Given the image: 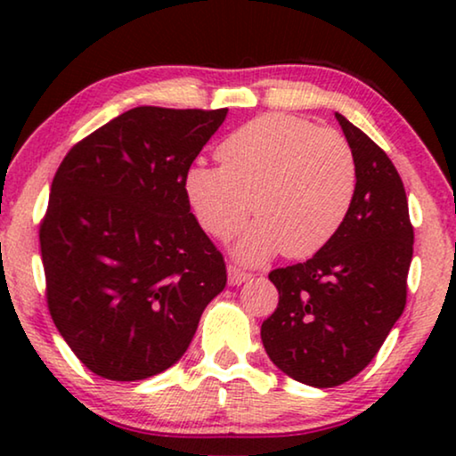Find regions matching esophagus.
Masks as SVG:
<instances>
[{
  "label": "esophagus",
  "mask_w": 456,
  "mask_h": 456,
  "mask_svg": "<svg viewBox=\"0 0 456 456\" xmlns=\"http://www.w3.org/2000/svg\"><path fill=\"white\" fill-rule=\"evenodd\" d=\"M248 278H251V273H248V272L240 270V267H236V265H228V282L232 286H239L242 282H247Z\"/></svg>",
  "instance_id": "esophagus-1"
}]
</instances>
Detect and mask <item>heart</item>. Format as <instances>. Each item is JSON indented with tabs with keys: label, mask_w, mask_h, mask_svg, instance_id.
<instances>
[{
	"label": "heart",
	"mask_w": 456,
	"mask_h": 456,
	"mask_svg": "<svg viewBox=\"0 0 456 456\" xmlns=\"http://www.w3.org/2000/svg\"><path fill=\"white\" fill-rule=\"evenodd\" d=\"M217 159L220 166L189 167L186 201L217 240L245 228L255 201L259 220L236 247L247 264H261L282 248L292 259L317 253L340 230L357 191L348 141L305 118H255L217 147Z\"/></svg>",
	"instance_id": "heart-1"
}]
</instances>
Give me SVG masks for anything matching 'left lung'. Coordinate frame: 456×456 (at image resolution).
Instances as JSON below:
<instances>
[{
    "label": "left lung",
    "instance_id": "1",
    "mask_svg": "<svg viewBox=\"0 0 456 456\" xmlns=\"http://www.w3.org/2000/svg\"><path fill=\"white\" fill-rule=\"evenodd\" d=\"M357 161V191L332 240L270 280L278 307L261 323L270 359L297 382L334 388L376 357L407 305L413 224L384 149L336 114Z\"/></svg>",
    "mask_w": 456,
    "mask_h": 456
}]
</instances>
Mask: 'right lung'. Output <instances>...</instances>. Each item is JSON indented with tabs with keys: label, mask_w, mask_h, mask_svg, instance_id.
Masks as SVG:
<instances>
[{
	"label": "right lung",
	"mask_w": 456,
	"mask_h": 456,
	"mask_svg": "<svg viewBox=\"0 0 456 456\" xmlns=\"http://www.w3.org/2000/svg\"><path fill=\"white\" fill-rule=\"evenodd\" d=\"M226 114L141 105L78 141L55 172L39 228L47 307L97 376L134 382L172 367L226 286L184 192Z\"/></svg>",
	"instance_id": "right-lung-1"
}]
</instances>
